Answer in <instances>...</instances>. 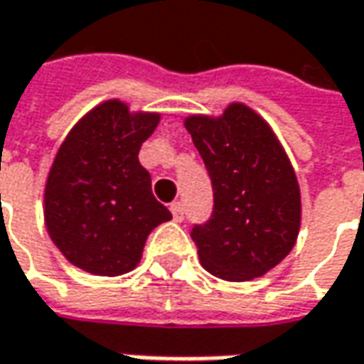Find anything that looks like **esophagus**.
<instances>
[{"mask_svg": "<svg viewBox=\"0 0 364 364\" xmlns=\"http://www.w3.org/2000/svg\"><path fill=\"white\" fill-rule=\"evenodd\" d=\"M170 212H172V216H174L176 222L184 220V204L182 202H172L170 204Z\"/></svg>", "mask_w": 364, "mask_h": 364, "instance_id": "obj_1", "label": "esophagus"}]
</instances>
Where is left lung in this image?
<instances>
[{
  "mask_svg": "<svg viewBox=\"0 0 364 364\" xmlns=\"http://www.w3.org/2000/svg\"><path fill=\"white\" fill-rule=\"evenodd\" d=\"M184 126L204 160L214 210L192 228L202 267L230 282L267 274L301 230V188L277 134L246 104L222 116H188Z\"/></svg>",
  "mask_w": 364,
  "mask_h": 364,
  "instance_id": "obj_1",
  "label": "left lung"
}]
</instances>
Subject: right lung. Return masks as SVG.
I'll return each instance as SVG.
<instances>
[{
  "mask_svg": "<svg viewBox=\"0 0 364 364\" xmlns=\"http://www.w3.org/2000/svg\"><path fill=\"white\" fill-rule=\"evenodd\" d=\"M160 122L119 100L90 109L65 136L43 192L53 245L74 267L119 277L138 267L148 234L172 218L138 152Z\"/></svg>",
  "mask_w": 364,
  "mask_h": 364,
  "instance_id": "add662e5",
  "label": "right lung"
}]
</instances>
